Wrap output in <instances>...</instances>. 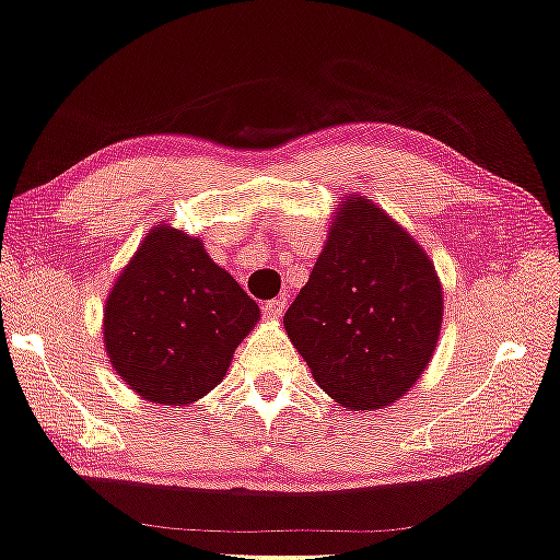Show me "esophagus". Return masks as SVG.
Here are the masks:
<instances>
[{
    "instance_id": "esophagus-1",
    "label": "esophagus",
    "mask_w": 560,
    "mask_h": 560,
    "mask_svg": "<svg viewBox=\"0 0 560 560\" xmlns=\"http://www.w3.org/2000/svg\"><path fill=\"white\" fill-rule=\"evenodd\" d=\"M283 312H287V296L271 299V302L264 304V314L271 316V319H277V316H281Z\"/></svg>"
}]
</instances>
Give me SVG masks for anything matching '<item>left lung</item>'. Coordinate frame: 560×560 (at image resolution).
<instances>
[{"mask_svg":"<svg viewBox=\"0 0 560 560\" xmlns=\"http://www.w3.org/2000/svg\"><path fill=\"white\" fill-rule=\"evenodd\" d=\"M440 327L430 256L370 198H341L312 277L283 314L316 385L349 410H382L420 380Z\"/></svg>","mask_w":560,"mask_h":560,"instance_id":"8db88e82","label":"left lung"}]
</instances>
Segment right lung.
I'll list each match as a JSON object with an SVG mask.
<instances>
[{"mask_svg": "<svg viewBox=\"0 0 560 560\" xmlns=\"http://www.w3.org/2000/svg\"><path fill=\"white\" fill-rule=\"evenodd\" d=\"M258 316V304L200 238L161 223L113 283L105 352L148 402L186 407L221 385Z\"/></svg>", "mask_w": 560, "mask_h": 560, "instance_id": "right-lung-1", "label": "right lung"}]
</instances>
